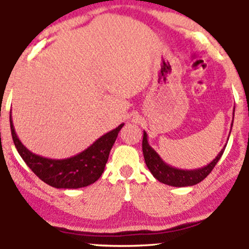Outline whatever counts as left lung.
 Here are the masks:
<instances>
[{"label": "left lung", "mask_w": 249, "mask_h": 249, "mask_svg": "<svg viewBox=\"0 0 249 249\" xmlns=\"http://www.w3.org/2000/svg\"><path fill=\"white\" fill-rule=\"evenodd\" d=\"M231 131H232V126H231ZM228 138H230V136H228ZM226 145L222 147V150L220 151L218 156L215 157V159H213V160L211 161L210 164H207L206 166L196 168V170H181V168L171 166V165L166 164V162L162 160L160 156H159V154L150 146V144H148L147 133L145 132V131L144 137H142V153H144L145 162H146L150 172L153 174L154 178L159 180L162 184H166L168 186L174 187L193 186V185H196L199 184L200 181H202V180L211 173V171H212L214 166H215L216 162L219 161V159L221 158V156L224 154Z\"/></svg>", "instance_id": "8db88e82"}]
</instances>
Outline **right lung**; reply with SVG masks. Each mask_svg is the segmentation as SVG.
I'll list each match as a JSON object with an SVG mask.
<instances>
[{
	"label": "right lung",
	"mask_w": 249,
	"mask_h": 249,
	"mask_svg": "<svg viewBox=\"0 0 249 249\" xmlns=\"http://www.w3.org/2000/svg\"><path fill=\"white\" fill-rule=\"evenodd\" d=\"M124 124L103 134L81 153L65 159H50L31 152L17 137L10 115V130L17 152L42 181L56 188H81L93 184L104 172L108 154Z\"/></svg>",
	"instance_id": "add662e5"
}]
</instances>
